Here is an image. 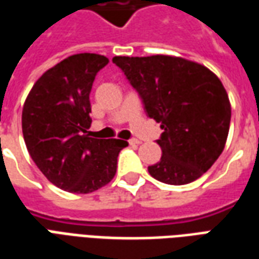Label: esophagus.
Masks as SVG:
<instances>
[{"instance_id":"esophagus-1","label":"esophagus","mask_w":259,"mask_h":259,"mask_svg":"<svg viewBox=\"0 0 259 259\" xmlns=\"http://www.w3.org/2000/svg\"><path fill=\"white\" fill-rule=\"evenodd\" d=\"M129 144L130 146H139V144H140V140H137V139H130Z\"/></svg>"}]
</instances>
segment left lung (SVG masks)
I'll list each match as a JSON object with an SVG mask.
<instances>
[{
	"label": "left lung",
	"mask_w": 259,
	"mask_h": 259,
	"mask_svg": "<svg viewBox=\"0 0 259 259\" xmlns=\"http://www.w3.org/2000/svg\"><path fill=\"white\" fill-rule=\"evenodd\" d=\"M112 62L163 130L157 140L162 157L148 166L150 175L174 186L198 179L228 139L232 109L221 80L202 65L166 55L115 57Z\"/></svg>",
	"instance_id": "left-lung-1"
}]
</instances>
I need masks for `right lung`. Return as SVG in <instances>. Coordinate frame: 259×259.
Listing matches in <instances>:
<instances>
[{"label": "right lung", "instance_id": "1", "mask_svg": "<svg viewBox=\"0 0 259 259\" xmlns=\"http://www.w3.org/2000/svg\"><path fill=\"white\" fill-rule=\"evenodd\" d=\"M98 54H77L47 70L29 93L22 112L27 151L53 185L87 194L108 185L129 143L90 136V93L108 64Z\"/></svg>", "mask_w": 259, "mask_h": 259}]
</instances>
